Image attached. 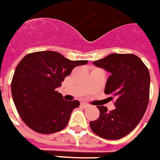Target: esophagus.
Listing matches in <instances>:
<instances>
[{
  "label": "esophagus",
  "mask_w": 160,
  "mask_h": 160,
  "mask_svg": "<svg viewBox=\"0 0 160 160\" xmlns=\"http://www.w3.org/2000/svg\"><path fill=\"white\" fill-rule=\"evenodd\" d=\"M81 106L83 107H88V105L87 104V103H85V102H81Z\"/></svg>",
  "instance_id": "esophagus-1"
}]
</instances>
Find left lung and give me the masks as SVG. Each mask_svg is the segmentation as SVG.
<instances>
[{"instance_id":"left-lung-1","label":"left lung","mask_w":160,"mask_h":160,"mask_svg":"<svg viewBox=\"0 0 160 160\" xmlns=\"http://www.w3.org/2000/svg\"><path fill=\"white\" fill-rule=\"evenodd\" d=\"M94 65L110 72L105 94L115 98V109L98 107L100 117L90 121L94 134L118 140L135 129L146 112L149 101L150 75L142 59L132 53H112L94 61Z\"/></svg>"}]
</instances>
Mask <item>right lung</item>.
Wrapping results in <instances>:
<instances>
[{
  "label": "right lung",
  "instance_id": "add662e5",
  "mask_svg": "<svg viewBox=\"0 0 160 160\" xmlns=\"http://www.w3.org/2000/svg\"><path fill=\"white\" fill-rule=\"evenodd\" d=\"M88 60H70L53 51L29 53L18 63L11 82L21 119L40 134H53L67 125L78 101H66L56 91L73 69Z\"/></svg>",
  "mask_w": 160,
  "mask_h": 160
}]
</instances>
